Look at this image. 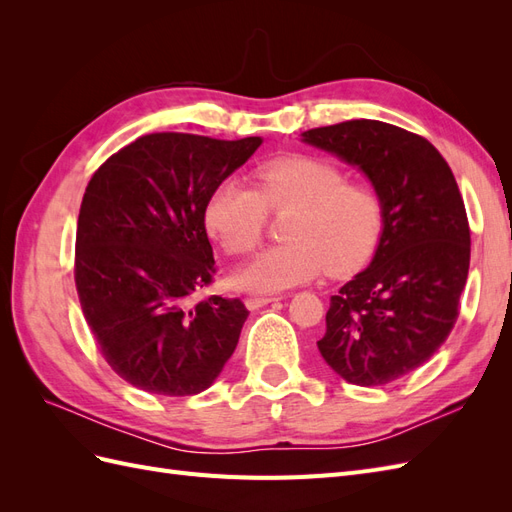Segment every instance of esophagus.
I'll list each match as a JSON object with an SVG mask.
<instances>
[{
  "instance_id": "obj_1",
  "label": "esophagus",
  "mask_w": 512,
  "mask_h": 512,
  "mask_svg": "<svg viewBox=\"0 0 512 512\" xmlns=\"http://www.w3.org/2000/svg\"><path fill=\"white\" fill-rule=\"evenodd\" d=\"M282 297H247L245 299V305H247V309H258V307H262V305H269V303H273V301H280Z\"/></svg>"
}]
</instances>
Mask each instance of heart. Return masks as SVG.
Listing matches in <instances>:
<instances>
[{"instance_id":"b5f03b06","label":"heart","mask_w":512,"mask_h":512,"mask_svg":"<svg viewBox=\"0 0 512 512\" xmlns=\"http://www.w3.org/2000/svg\"><path fill=\"white\" fill-rule=\"evenodd\" d=\"M286 211V241L237 271L241 288L280 292L314 280L324 267L350 273L376 250L384 228V203L374 188L348 183L337 164L309 156L260 166L256 188L239 179L220 181L207 198L205 226L228 254L241 256L260 243L269 213Z\"/></svg>"}]
</instances>
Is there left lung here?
I'll list each match as a JSON object with an SVG mask.
<instances>
[{"instance_id":"1","label":"left lung","mask_w":512,"mask_h":512,"mask_svg":"<svg viewBox=\"0 0 512 512\" xmlns=\"http://www.w3.org/2000/svg\"><path fill=\"white\" fill-rule=\"evenodd\" d=\"M303 141L359 166L384 203L376 256L331 297L318 350L352 384H389L427 363L455 327L470 269L466 205L440 151L404 128L352 119Z\"/></svg>"}]
</instances>
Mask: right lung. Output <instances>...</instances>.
Listing matches in <instances>:
<instances>
[{
	"label": "right lung",
	"instance_id": "add662e5",
	"mask_svg": "<svg viewBox=\"0 0 512 512\" xmlns=\"http://www.w3.org/2000/svg\"><path fill=\"white\" fill-rule=\"evenodd\" d=\"M260 143V136L145 134L87 183L76 226V292L104 361L136 389L196 395L235 352L250 316L243 301L192 297L215 273L207 198Z\"/></svg>",
	"mask_w": 512,
	"mask_h": 512
}]
</instances>
